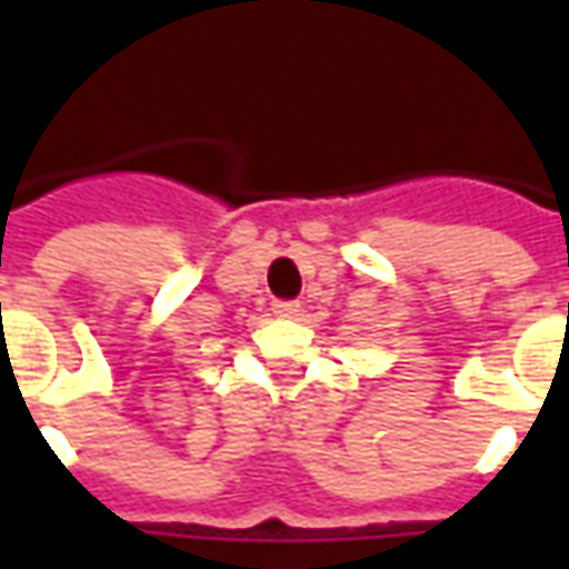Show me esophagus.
<instances>
[{"instance_id": "34e87169", "label": "esophagus", "mask_w": 569, "mask_h": 569, "mask_svg": "<svg viewBox=\"0 0 569 569\" xmlns=\"http://www.w3.org/2000/svg\"><path fill=\"white\" fill-rule=\"evenodd\" d=\"M301 305L298 301H273V313L277 317H298Z\"/></svg>"}]
</instances>
